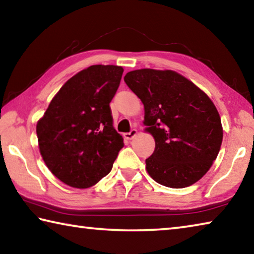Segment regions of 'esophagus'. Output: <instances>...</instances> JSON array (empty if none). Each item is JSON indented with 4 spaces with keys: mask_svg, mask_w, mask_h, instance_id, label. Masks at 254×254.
Wrapping results in <instances>:
<instances>
[{
    "mask_svg": "<svg viewBox=\"0 0 254 254\" xmlns=\"http://www.w3.org/2000/svg\"><path fill=\"white\" fill-rule=\"evenodd\" d=\"M136 134H137V131L135 130V128H133V130H131L130 132L124 133L123 136H124V139H127V140H132Z\"/></svg>",
    "mask_w": 254,
    "mask_h": 254,
    "instance_id": "34e87169",
    "label": "esophagus"
}]
</instances>
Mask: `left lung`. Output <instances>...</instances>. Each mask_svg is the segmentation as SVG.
<instances>
[{
	"instance_id": "8db88e82",
	"label": "left lung",
	"mask_w": 254,
	"mask_h": 254,
	"mask_svg": "<svg viewBox=\"0 0 254 254\" xmlns=\"http://www.w3.org/2000/svg\"><path fill=\"white\" fill-rule=\"evenodd\" d=\"M144 105L145 131L156 148L145 169L158 184L185 188L207 173L220 152V114L200 88L174 70L137 69L124 76Z\"/></svg>"
}]
</instances>
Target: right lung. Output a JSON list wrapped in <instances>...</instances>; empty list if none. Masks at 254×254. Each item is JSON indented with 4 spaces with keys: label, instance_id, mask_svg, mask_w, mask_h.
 I'll list each match as a JSON object with an SVG mask.
<instances>
[{
    "label": "right lung",
    "instance_id": "obj_1",
    "mask_svg": "<svg viewBox=\"0 0 254 254\" xmlns=\"http://www.w3.org/2000/svg\"><path fill=\"white\" fill-rule=\"evenodd\" d=\"M123 74L114 65H94L68 79L37 123L46 166L74 188H88L110 173L123 137L110 107Z\"/></svg>",
    "mask_w": 254,
    "mask_h": 254
}]
</instances>
